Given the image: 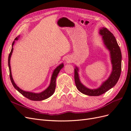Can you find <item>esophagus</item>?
Returning <instances> with one entry per match:
<instances>
[{
    "instance_id": "obj_1",
    "label": "esophagus",
    "mask_w": 131,
    "mask_h": 131,
    "mask_svg": "<svg viewBox=\"0 0 131 131\" xmlns=\"http://www.w3.org/2000/svg\"><path fill=\"white\" fill-rule=\"evenodd\" d=\"M66 62H67V63H69L70 62V59H69V58H67V59H66Z\"/></svg>"
}]
</instances>
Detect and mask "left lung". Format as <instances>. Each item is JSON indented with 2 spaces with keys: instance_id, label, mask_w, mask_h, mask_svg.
Masks as SVG:
<instances>
[{
  "instance_id": "1",
  "label": "left lung",
  "mask_w": 131,
  "mask_h": 131,
  "mask_svg": "<svg viewBox=\"0 0 131 131\" xmlns=\"http://www.w3.org/2000/svg\"><path fill=\"white\" fill-rule=\"evenodd\" d=\"M99 33L102 36V40L106 48L110 51L112 71L109 78L97 89H90L86 88L80 81L78 67L75 66L74 69V79L77 88L82 93L90 96H100L113 88L119 79L121 72V52L115 38L104 27L100 29Z\"/></svg>"
}]
</instances>
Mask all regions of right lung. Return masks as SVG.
<instances>
[{
	"mask_svg": "<svg viewBox=\"0 0 131 131\" xmlns=\"http://www.w3.org/2000/svg\"><path fill=\"white\" fill-rule=\"evenodd\" d=\"M19 38V37L16 38L15 39V40L13 41V43H12V49L11 50V52L9 55V58H8V66L9 68V72H10V80L12 82V84L14 86L15 89H16L18 92L21 93L23 96L29 99L31 101H40L46 100V99L49 98L50 96H52V95L54 93L55 89H56V80L57 75L60 72L61 69L64 67L63 65V63H62L60 65H59L56 68L53 70V73L52 74V77L51 78V81L50 84L48 88H47L46 90H45L42 92L40 93H34V92H28V91H25L21 90L20 88H18V87L15 84L13 77H12V74H11V66H10V58L11 57L12 53L13 52V45L15 43V40H17Z\"/></svg>",
	"mask_w": 131,
	"mask_h": 131,
	"instance_id": "1",
	"label": "right lung"
}]
</instances>
